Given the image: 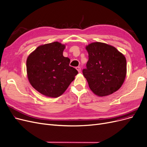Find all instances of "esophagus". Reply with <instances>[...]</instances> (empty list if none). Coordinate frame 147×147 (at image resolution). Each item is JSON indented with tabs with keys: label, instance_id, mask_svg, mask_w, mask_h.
<instances>
[{
	"label": "esophagus",
	"instance_id": "34e87169",
	"mask_svg": "<svg viewBox=\"0 0 147 147\" xmlns=\"http://www.w3.org/2000/svg\"><path fill=\"white\" fill-rule=\"evenodd\" d=\"M76 68V69L78 70V71L79 73H80V71H81V68H80V67H77Z\"/></svg>",
	"mask_w": 147,
	"mask_h": 147
}]
</instances>
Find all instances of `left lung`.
Listing matches in <instances>:
<instances>
[{
    "mask_svg": "<svg viewBox=\"0 0 147 147\" xmlns=\"http://www.w3.org/2000/svg\"><path fill=\"white\" fill-rule=\"evenodd\" d=\"M86 49L89 59L82 72L91 90L100 97L118 91L126 76L124 55L113 46L100 42L89 44Z\"/></svg>",
    "mask_w": 147,
    "mask_h": 147,
    "instance_id": "left-lung-1",
    "label": "left lung"
}]
</instances>
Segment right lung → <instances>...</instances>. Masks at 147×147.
<instances>
[{
    "mask_svg": "<svg viewBox=\"0 0 147 147\" xmlns=\"http://www.w3.org/2000/svg\"><path fill=\"white\" fill-rule=\"evenodd\" d=\"M65 45L53 42L38 46L26 61L30 85L45 96L59 97L74 80L78 71L69 65L70 59L63 56Z\"/></svg>",
    "mask_w": 147,
    "mask_h": 147,
    "instance_id": "obj_1",
    "label": "right lung"
}]
</instances>
